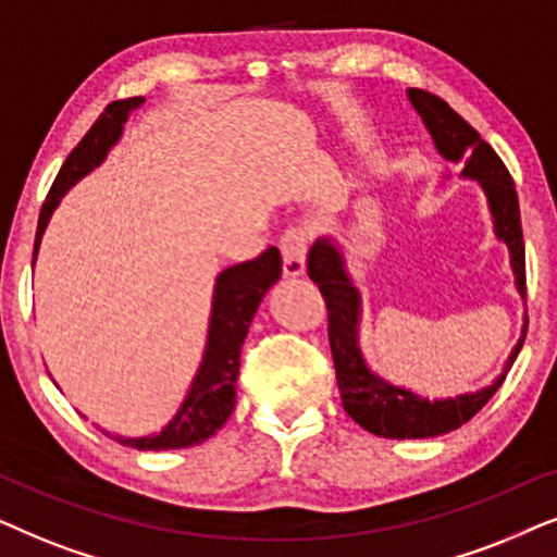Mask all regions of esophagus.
Instances as JSON below:
<instances>
[{
    "instance_id": "34e87169",
    "label": "esophagus",
    "mask_w": 557,
    "mask_h": 557,
    "mask_svg": "<svg viewBox=\"0 0 557 557\" xmlns=\"http://www.w3.org/2000/svg\"><path fill=\"white\" fill-rule=\"evenodd\" d=\"M280 251H283V270L290 277L306 272V255H308V232L300 226H290L280 239Z\"/></svg>"
}]
</instances>
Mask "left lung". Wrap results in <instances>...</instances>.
I'll return each mask as SVG.
<instances>
[{"instance_id":"1","label":"left lung","mask_w":557,"mask_h":557,"mask_svg":"<svg viewBox=\"0 0 557 557\" xmlns=\"http://www.w3.org/2000/svg\"><path fill=\"white\" fill-rule=\"evenodd\" d=\"M407 99H410L412 109L420 114L441 158L448 162H463L461 177L476 181L481 190H484L488 213H492L494 221V234L496 239L507 244L515 287L524 300V242L520 201H517V190L515 183H511L509 170L504 168V162L492 150V145L484 143L479 132L438 96L420 91V88H407ZM308 274L318 285V290H321L325 308H329V341L344 410L361 428L380 435V438H435V435L461 428L502 387L504 376L515 364L517 354H520L524 344V333H528V313H524L522 336L511 348L502 374L488 387L456 397L428 399L418 395V392L387 382L367 364L359 346L361 293L354 283L351 272H348L344 249H341V244L333 236H321L310 247Z\"/></svg>"}]
</instances>
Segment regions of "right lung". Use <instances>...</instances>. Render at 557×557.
<instances>
[{
	"instance_id": "add662e5",
	"label": "right lung",
	"mask_w": 557,
	"mask_h": 557,
	"mask_svg": "<svg viewBox=\"0 0 557 557\" xmlns=\"http://www.w3.org/2000/svg\"><path fill=\"white\" fill-rule=\"evenodd\" d=\"M145 103L143 96L109 103L107 111L96 119V124L86 132L76 150L63 162L53 188H50L46 203L40 209L35 234V259L40 249L42 234L61 198L86 177L94 168H99L111 147L122 137L124 124L129 114ZM283 274V257L270 247L251 262H242L219 272L216 285H213L209 336H206L203 359L198 372L193 376L188 392H185L181 407L160 433L143 435V438H122L114 435L119 443L137 450H168V448H188L209 441L216 430L228 420L236 403V376H239V354L247 338V331L255 318L259 302L267 290L277 283Z\"/></svg>"
}]
</instances>
